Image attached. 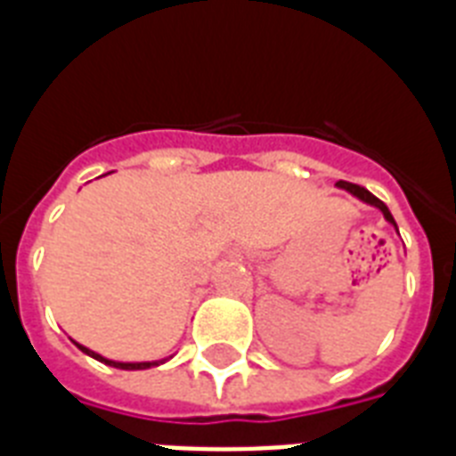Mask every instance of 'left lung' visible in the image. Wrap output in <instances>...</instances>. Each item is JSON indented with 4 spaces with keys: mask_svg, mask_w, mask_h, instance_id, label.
Instances as JSON below:
<instances>
[{
    "mask_svg": "<svg viewBox=\"0 0 456 456\" xmlns=\"http://www.w3.org/2000/svg\"><path fill=\"white\" fill-rule=\"evenodd\" d=\"M338 186H340V189H346V191L353 193V196H357V199H360V200H364V203H369V206L379 208V210H381V213H383V217H386V220H388L390 224H393V227L397 229V224H395V220H393V215H390L388 206H386V203H383L381 199H376L374 193L367 191L364 186L353 184V182H343V179H340V182H338Z\"/></svg>",
    "mask_w": 456,
    "mask_h": 456,
    "instance_id": "obj_1",
    "label": "left lung"
}]
</instances>
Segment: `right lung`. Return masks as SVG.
I'll return each mask as SVG.
<instances>
[{"mask_svg": "<svg viewBox=\"0 0 456 456\" xmlns=\"http://www.w3.org/2000/svg\"><path fill=\"white\" fill-rule=\"evenodd\" d=\"M75 346L80 347L85 354H89V357H94V360L103 362V364H109V367H116V369H149V367H158V364H163V362H113V360H106V357H102V354H96L94 350H89V347L80 346V343H75Z\"/></svg>", "mask_w": 456, "mask_h": 456, "instance_id": "1", "label": "right lung"}]
</instances>
